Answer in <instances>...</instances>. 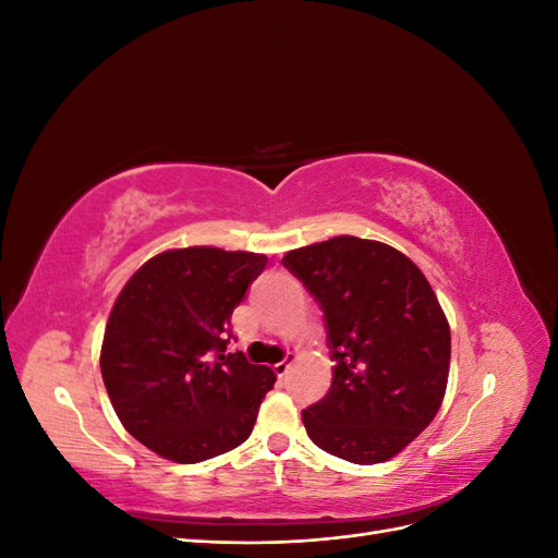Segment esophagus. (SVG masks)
Returning <instances> with one entry per match:
<instances>
[{
  "label": "esophagus",
  "instance_id": "1",
  "mask_svg": "<svg viewBox=\"0 0 558 558\" xmlns=\"http://www.w3.org/2000/svg\"><path fill=\"white\" fill-rule=\"evenodd\" d=\"M295 361V353H286V356L275 365V373H277V377H283L286 373H289V367H291V363Z\"/></svg>",
  "mask_w": 558,
  "mask_h": 558
}]
</instances>
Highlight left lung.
<instances>
[{
    "mask_svg": "<svg viewBox=\"0 0 558 558\" xmlns=\"http://www.w3.org/2000/svg\"><path fill=\"white\" fill-rule=\"evenodd\" d=\"M324 312L332 384L302 410L312 442L359 465L388 461L440 410L451 359L445 312L393 246L332 238L283 256Z\"/></svg>",
    "mask_w": 558,
    "mask_h": 558,
    "instance_id": "left-lung-1",
    "label": "left lung"
}]
</instances>
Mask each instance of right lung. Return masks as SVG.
<instances>
[{
	"mask_svg": "<svg viewBox=\"0 0 558 558\" xmlns=\"http://www.w3.org/2000/svg\"><path fill=\"white\" fill-rule=\"evenodd\" d=\"M265 265L248 251H165L118 295L102 379L125 430L162 459L199 463L251 435L277 375L228 353L230 316Z\"/></svg>",
	"mask_w": 558,
	"mask_h": 558,
	"instance_id": "right-lung-1",
	"label": "right lung"
}]
</instances>
